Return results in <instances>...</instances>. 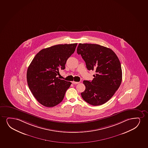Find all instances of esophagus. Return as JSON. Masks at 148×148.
I'll use <instances>...</instances> for the list:
<instances>
[{"label":"esophagus","mask_w":148,"mask_h":148,"mask_svg":"<svg viewBox=\"0 0 148 148\" xmlns=\"http://www.w3.org/2000/svg\"><path fill=\"white\" fill-rule=\"evenodd\" d=\"M79 82H75V81H72V83L74 84H77L79 83Z\"/></svg>","instance_id":"34e87169"}]
</instances>
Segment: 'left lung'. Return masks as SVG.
<instances>
[{
    "label": "left lung",
    "mask_w": 148,
    "mask_h": 148,
    "mask_svg": "<svg viewBox=\"0 0 148 148\" xmlns=\"http://www.w3.org/2000/svg\"><path fill=\"white\" fill-rule=\"evenodd\" d=\"M78 54L81 55L88 70L95 71L91 81L84 80L83 99L94 106L105 103L113 96L122 80V70L119 58L110 48L99 45L79 44Z\"/></svg>",
    "instance_id": "8db88e82"
}]
</instances>
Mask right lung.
Listing matches in <instances>:
<instances>
[{"instance_id": "obj_1", "label": "right lung", "mask_w": 148, "mask_h": 148, "mask_svg": "<svg viewBox=\"0 0 148 148\" xmlns=\"http://www.w3.org/2000/svg\"><path fill=\"white\" fill-rule=\"evenodd\" d=\"M77 44L57 45L44 49L35 56L27 68L29 88L40 103L48 108L58 105L63 99L71 82L57 77L65 68L68 59Z\"/></svg>"}]
</instances>
